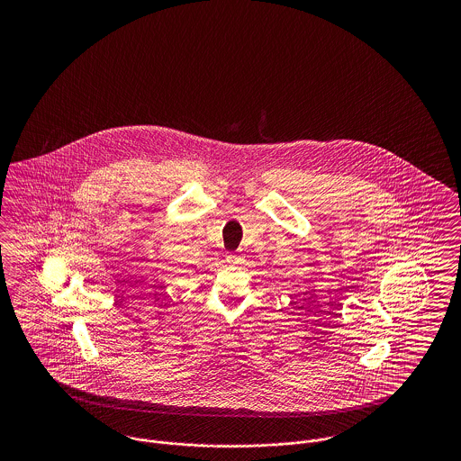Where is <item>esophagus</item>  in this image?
Masks as SVG:
<instances>
[{"label":"esophagus","instance_id":"esophagus-1","mask_svg":"<svg viewBox=\"0 0 461 461\" xmlns=\"http://www.w3.org/2000/svg\"><path fill=\"white\" fill-rule=\"evenodd\" d=\"M226 261L230 264H240L243 263V256H240V254H230L226 258Z\"/></svg>","mask_w":461,"mask_h":461}]
</instances>
